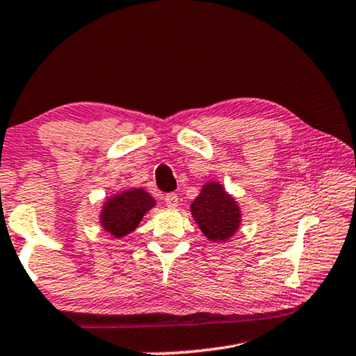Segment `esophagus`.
I'll list each match as a JSON object with an SVG mask.
<instances>
[{
	"mask_svg": "<svg viewBox=\"0 0 356 356\" xmlns=\"http://www.w3.org/2000/svg\"><path fill=\"white\" fill-rule=\"evenodd\" d=\"M165 201H166V206L168 207H177L179 206V196H177V193H168L165 196Z\"/></svg>",
	"mask_w": 356,
	"mask_h": 356,
	"instance_id": "34e87169",
	"label": "esophagus"
}]
</instances>
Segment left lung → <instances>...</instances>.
I'll use <instances>...</instances> for the list:
<instances>
[{"label": "left lung", "instance_id": "left-lung-1", "mask_svg": "<svg viewBox=\"0 0 356 356\" xmlns=\"http://www.w3.org/2000/svg\"><path fill=\"white\" fill-rule=\"evenodd\" d=\"M191 216L206 238L216 242L228 241L241 223L238 202L218 182L202 185L198 198L191 202Z\"/></svg>", "mask_w": 356, "mask_h": 356}]
</instances>
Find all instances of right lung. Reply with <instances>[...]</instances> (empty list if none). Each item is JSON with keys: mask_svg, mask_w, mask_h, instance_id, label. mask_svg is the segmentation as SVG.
<instances>
[{"mask_svg": "<svg viewBox=\"0 0 356 356\" xmlns=\"http://www.w3.org/2000/svg\"><path fill=\"white\" fill-rule=\"evenodd\" d=\"M155 200L143 188L127 190L107 200L101 211V227L114 238H123L138 228Z\"/></svg>", "mask_w": 356, "mask_h": 356, "instance_id": "1", "label": "right lung"}]
</instances>
